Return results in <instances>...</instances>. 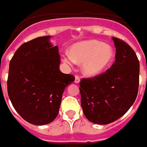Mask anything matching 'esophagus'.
I'll list each match as a JSON object with an SVG mask.
<instances>
[{
	"label": "esophagus",
	"instance_id": "34e87169",
	"mask_svg": "<svg viewBox=\"0 0 147 147\" xmlns=\"http://www.w3.org/2000/svg\"><path fill=\"white\" fill-rule=\"evenodd\" d=\"M80 81V78L79 76H77V75H76V77H75V83H79Z\"/></svg>",
	"mask_w": 147,
	"mask_h": 147
}]
</instances>
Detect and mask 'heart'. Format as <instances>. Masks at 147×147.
Returning a JSON list of instances; mask_svg holds the SVG:
<instances>
[{
    "label": "heart",
    "instance_id": "obj_1",
    "mask_svg": "<svg viewBox=\"0 0 147 147\" xmlns=\"http://www.w3.org/2000/svg\"><path fill=\"white\" fill-rule=\"evenodd\" d=\"M114 57L111 46L97 40L78 42L70 49V54L63 57L64 63L72 65L74 63L82 64V71L89 77L99 74L111 64Z\"/></svg>",
    "mask_w": 147,
    "mask_h": 147
}]
</instances>
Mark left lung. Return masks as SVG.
<instances>
[{
    "label": "left lung",
    "mask_w": 147,
    "mask_h": 147,
    "mask_svg": "<svg viewBox=\"0 0 147 147\" xmlns=\"http://www.w3.org/2000/svg\"><path fill=\"white\" fill-rule=\"evenodd\" d=\"M115 61L102 74L80 82L83 114L94 124H108L118 120L134 102L139 88L140 63L128 44L112 38Z\"/></svg>",
    "instance_id": "obj_1"
}]
</instances>
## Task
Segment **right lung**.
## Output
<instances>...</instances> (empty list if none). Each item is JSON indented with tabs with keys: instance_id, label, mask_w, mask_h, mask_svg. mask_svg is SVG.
<instances>
[{
	"instance_id": "1",
	"label": "right lung",
	"mask_w": 147,
	"mask_h": 147,
	"mask_svg": "<svg viewBox=\"0 0 147 147\" xmlns=\"http://www.w3.org/2000/svg\"><path fill=\"white\" fill-rule=\"evenodd\" d=\"M50 38L42 36L23 43L9 65V98L19 115L34 125L55 120L64 90L75 80L60 70L58 47L51 44Z\"/></svg>"
}]
</instances>
